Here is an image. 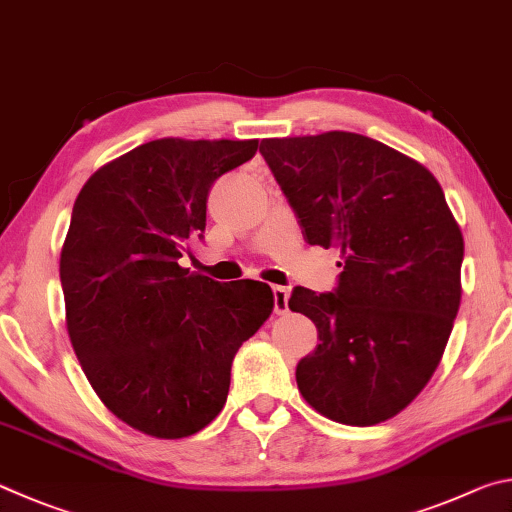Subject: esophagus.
<instances>
[{
	"instance_id": "esophagus-1",
	"label": "esophagus",
	"mask_w": 512,
	"mask_h": 512,
	"mask_svg": "<svg viewBox=\"0 0 512 512\" xmlns=\"http://www.w3.org/2000/svg\"><path fill=\"white\" fill-rule=\"evenodd\" d=\"M274 310L276 315H285L288 312V299H290V290L283 288V285H274Z\"/></svg>"
}]
</instances>
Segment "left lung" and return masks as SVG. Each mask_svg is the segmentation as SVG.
<instances>
[{
	"mask_svg": "<svg viewBox=\"0 0 512 512\" xmlns=\"http://www.w3.org/2000/svg\"><path fill=\"white\" fill-rule=\"evenodd\" d=\"M261 152L310 245L335 247V292L294 288L288 306L319 344L297 364L308 405L369 427L432 380L461 306L463 233L438 179L355 132L263 139Z\"/></svg>",
	"mask_w": 512,
	"mask_h": 512,
	"instance_id": "8db88e82",
	"label": "left lung"
}]
</instances>
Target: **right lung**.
Masks as SVG:
<instances>
[{
  "label": "right lung",
  "mask_w": 512,
  "mask_h": 512,
  "mask_svg": "<svg viewBox=\"0 0 512 512\" xmlns=\"http://www.w3.org/2000/svg\"><path fill=\"white\" fill-rule=\"evenodd\" d=\"M256 150L258 139H155L107 161L76 197L60 251L67 333L96 396L141 434L209 425L233 355L272 315L267 283L179 265L202 238L215 179Z\"/></svg>",
  "instance_id": "right-lung-1"
}]
</instances>
